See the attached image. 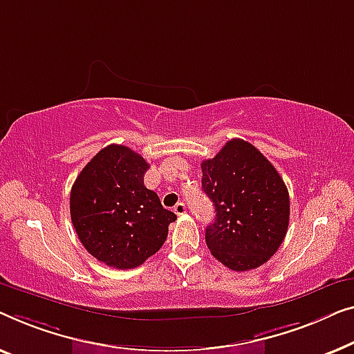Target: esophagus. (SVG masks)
<instances>
[{"label":"esophagus","mask_w":354,"mask_h":354,"mask_svg":"<svg viewBox=\"0 0 354 354\" xmlns=\"http://www.w3.org/2000/svg\"><path fill=\"white\" fill-rule=\"evenodd\" d=\"M173 210H175V213L178 216H181V215H184V213H186V205H184L183 202H178L176 205H175V208H173Z\"/></svg>","instance_id":"obj_1"}]
</instances>
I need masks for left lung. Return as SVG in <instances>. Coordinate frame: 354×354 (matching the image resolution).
<instances>
[{
	"mask_svg": "<svg viewBox=\"0 0 354 354\" xmlns=\"http://www.w3.org/2000/svg\"><path fill=\"white\" fill-rule=\"evenodd\" d=\"M201 167L202 189L216 213L205 231L208 250L232 271L265 265L281 247L290 216L281 175L255 146L237 138Z\"/></svg>",
	"mask_w": 354,
	"mask_h": 354,
	"instance_id": "8db88e82",
	"label": "left lung"
}]
</instances>
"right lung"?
<instances>
[{"label":"right lung","instance_id":"right-lung-1","mask_svg":"<svg viewBox=\"0 0 354 354\" xmlns=\"http://www.w3.org/2000/svg\"><path fill=\"white\" fill-rule=\"evenodd\" d=\"M149 163L111 144L80 171L71 191V218L83 247L115 270H131L160 250L176 215L144 186Z\"/></svg>","mask_w":354,"mask_h":354}]
</instances>
